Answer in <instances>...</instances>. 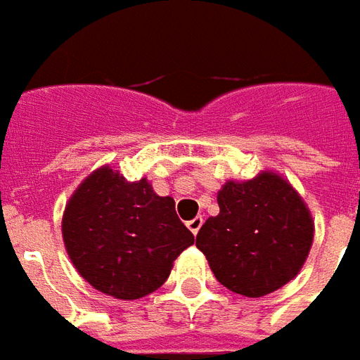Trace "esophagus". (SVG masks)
<instances>
[{
    "label": "esophagus",
    "instance_id": "34e87169",
    "mask_svg": "<svg viewBox=\"0 0 360 360\" xmlns=\"http://www.w3.org/2000/svg\"><path fill=\"white\" fill-rule=\"evenodd\" d=\"M202 222H205V220H202V216H197V218L188 220L187 228H188V230H191V232L195 233V236H197L198 230H200V226H202Z\"/></svg>",
    "mask_w": 360,
    "mask_h": 360
}]
</instances>
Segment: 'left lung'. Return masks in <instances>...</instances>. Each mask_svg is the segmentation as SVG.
<instances>
[{
	"label": "left lung",
	"mask_w": 360,
	"mask_h": 360,
	"mask_svg": "<svg viewBox=\"0 0 360 360\" xmlns=\"http://www.w3.org/2000/svg\"><path fill=\"white\" fill-rule=\"evenodd\" d=\"M220 214L197 233L218 283L259 298L275 292L302 269L314 240V220L302 197L273 172L228 181L218 191Z\"/></svg>",
	"instance_id": "1"
}]
</instances>
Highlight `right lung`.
Here are the masks:
<instances>
[{
  "instance_id": "1",
  "label": "right lung",
  "mask_w": 360,
  "mask_h": 360,
  "mask_svg": "<svg viewBox=\"0 0 360 360\" xmlns=\"http://www.w3.org/2000/svg\"><path fill=\"white\" fill-rule=\"evenodd\" d=\"M77 273L101 292L136 300L167 281L173 261L195 243L172 197L146 179L127 181L105 165L75 188L62 218Z\"/></svg>"
}]
</instances>
